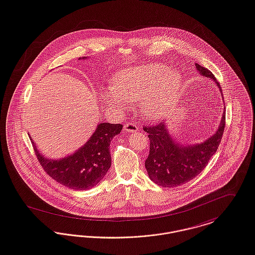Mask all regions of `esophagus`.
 I'll return each mask as SVG.
<instances>
[{
  "label": "esophagus",
  "mask_w": 255,
  "mask_h": 255,
  "mask_svg": "<svg viewBox=\"0 0 255 255\" xmlns=\"http://www.w3.org/2000/svg\"><path fill=\"white\" fill-rule=\"evenodd\" d=\"M124 128L128 132H135L138 130L137 124L135 122H128L124 126Z\"/></svg>",
  "instance_id": "obj_1"
}]
</instances>
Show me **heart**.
Returning <instances> with one entry per match:
<instances>
[{"instance_id":"b5f03b06","label":"heart","mask_w":255,"mask_h":255,"mask_svg":"<svg viewBox=\"0 0 255 255\" xmlns=\"http://www.w3.org/2000/svg\"><path fill=\"white\" fill-rule=\"evenodd\" d=\"M182 84V76L162 63L128 67L113 77L105 99L111 105L138 101L141 112L149 119L160 120L171 108Z\"/></svg>"}]
</instances>
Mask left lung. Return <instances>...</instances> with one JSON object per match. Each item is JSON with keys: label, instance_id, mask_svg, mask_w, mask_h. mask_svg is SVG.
<instances>
[{"label": "left lung", "instance_id": "8db88e82", "mask_svg": "<svg viewBox=\"0 0 255 255\" xmlns=\"http://www.w3.org/2000/svg\"><path fill=\"white\" fill-rule=\"evenodd\" d=\"M196 69L213 80L222 93L220 84L209 69L196 63ZM225 108L215 133L202 143L183 145L170 135L165 122L157 126L143 127L150 140V152L145 161L149 178L164 188L177 187L200 174L216 153L225 128Z\"/></svg>", "mask_w": 255, "mask_h": 255}]
</instances>
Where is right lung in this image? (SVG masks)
I'll use <instances>...</instances> for the list:
<instances>
[{
	"label": "right lung",
	"instance_id": "right-lung-1",
	"mask_svg": "<svg viewBox=\"0 0 255 255\" xmlns=\"http://www.w3.org/2000/svg\"><path fill=\"white\" fill-rule=\"evenodd\" d=\"M122 128L121 124L99 123L92 136L81 148L67 157L57 160L46 158L41 154L31 135L29 136L38 161L50 177L71 189L87 190L97 185L109 170L110 144Z\"/></svg>",
	"mask_w": 255,
	"mask_h": 255
}]
</instances>
